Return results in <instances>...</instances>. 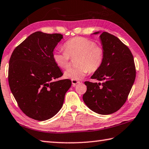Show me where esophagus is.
<instances>
[{
	"instance_id": "34e87169",
	"label": "esophagus",
	"mask_w": 149,
	"mask_h": 149,
	"mask_svg": "<svg viewBox=\"0 0 149 149\" xmlns=\"http://www.w3.org/2000/svg\"><path fill=\"white\" fill-rule=\"evenodd\" d=\"M80 82L77 80H75V79H72V83L73 84V86H75L77 84H79Z\"/></svg>"
}]
</instances>
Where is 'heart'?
I'll list each match as a JSON object with an SVG mask.
<instances>
[{"label": "heart", "instance_id": "1", "mask_svg": "<svg viewBox=\"0 0 149 149\" xmlns=\"http://www.w3.org/2000/svg\"><path fill=\"white\" fill-rule=\"evenodd\" d=\"M64 51H54L52 58L61 68L69 65L70 57L76 56V66L70 67L65 72L67 79L79 80L89 71L94 72L101 66L104 59L103 49L95 43L84 37H77L68 40L63 45Z\"/></svg>", "mask_w": 149, "mask_h": 149}]
</instances>
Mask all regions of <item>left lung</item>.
<instances>
[{
  "label": "left lung",
  "instance_id": "left-lung-1",
  "mask_svg": "<svg viewBox=\"0 0 149 149\" xmlns=\"http://www.w3.org/2000/svg\"><path fill=\"white\" fill-rule=\"evenodd\" d=\"M93 34H100L104 59L100 68L91 77L99 83L84 82L87 90L83 100L93 112L111 114L125 104L134 83V61L129 48L118 37L107 32Z\"/></svg>",
  "mask_w": 149,
  "mask_h": 149
}]
</instances>
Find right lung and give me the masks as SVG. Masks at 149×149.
Wrapping results in <instances>:
<instances>
[{
  "label": "right lung",
  "instance_id": "obj_1",
  "mask_svg": "<svg viewBox=\"0 0 149 149\" xmlns=\"http://www.w3.org/2000/svg\"><path fill=\"white\" fill-rule=\"evenodd\" d=\"M63 35L36 31L17 46L9 62L10 88L20 110L37 121L52 118L63 107L70 79L53 60L54 48Z\"/></svg>",
  "mask_w": 149,
  "mask_h": 149
}]
</instances>
